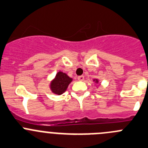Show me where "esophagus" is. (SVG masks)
<instances>
[{
    "label": "esophagus",
    "instance_id": "obj_1",
    "mask_svg": "<svg viewBox=\"0 0 148 148\" xmlns=\"http://www.w3.org/2000/svg\"><path fill=\"white\" fill-rule=\"evenodd\" d=\"M78 80L80 81H83L84 80V75H81V76L78 77Z\"/></svg>",
    "mask_w": 148,
    "mask_h": 148
}]
</instances>
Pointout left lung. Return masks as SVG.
<instances>
[{
    "label": "left lung",
    "instance_id": "1",
    "mask_svg": "<svg viewBox=\"0 0 148 148\" xmlns=\"http://www.w3.org/2000/svg\"><path fill=\"white\" fill-rule=\"evenodd\" d=\"M93 81H94L95 84H97V85H98V84H99V79H97V78H95V79H93Z\"/></svg>",
    "mask_w": 148,
    "mask_h": 148
}]
</instances>
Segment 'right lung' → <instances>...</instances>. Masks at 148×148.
I'll list each match as a JSON object with an SVG mask.
<instances>
[{"mask_svg":"<svg viewBox=\"0 0 148 148\" xmlns=\"http://www.w3.org/2000/svg\"><path fill=\"white\" fill-rule=\"evenodd\" d=\"M72 81L73 78L67 75V74L62 71H59L56 74L55 77L51 81L49 88L51 91L54 94L61 95L65 92L69 84Z\"/></svg>","mask_w":148,"mask_h":148,"instance_id":"right-lung-1","label":"right lung"}]
</instances>
